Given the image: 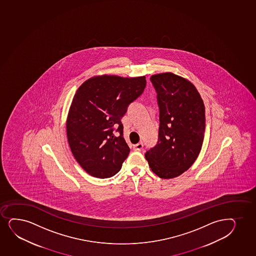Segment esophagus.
<instances>
[{
	"label": "esophagus",
	"instance_id": "esophagus-1",
	"mask_svg": "<svg viewBox=\"0 0 256 256\" xmlns=\"http://www.w3.org/2000/svg\"><path fill=\"white\" fill-rule=\"evenodd\" d=\"M142 148H144V144H142V142H139V144L134 145V150H135L136 151H142Z\"/></svg>",
	"mask_w": 256,
	"mask_h": 256
}]
</instances>
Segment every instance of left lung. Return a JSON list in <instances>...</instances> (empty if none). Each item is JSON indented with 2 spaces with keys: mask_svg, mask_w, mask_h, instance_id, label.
Wrapping results in <instances>:
<instances>
[{
  "mask_svg": "<svg viewBox=\"0 0 256 256\" xmlns=\"http://www.w3.org/2000/svg\"><path fill=\"white\" fill-rule=\"evenodd\" d=\"M160 110L158 142L145 157L162 178L188 170L200 154L206 129L205 106L190 82L172 72L150 78Z\"/></svg>",
  "mask_w": 256,
  "mask_h": 256,
  "instance_id": "obj_1",
  "label": "left lung"
}]
</instances>
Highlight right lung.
I'll return each instance as SVG.
<instances>
[{
	"label": "right lung",
	"instance_id": "1",
	"mask_svg": "<svg viewBox=\"0 0 256 256\" xmlns=\"http://www.w3.org/2000/svg\"><path fill=\"white\" fill-rule=\"evenodd\" d=\"M145 87V76L103 75L90 78L76 90L66 134L72 153L90 175L108 178L120 170L130 153L121 118Z\"/></svg>",
	"mask_w": 256,
	"mask_h": 256
}]
</instances>
